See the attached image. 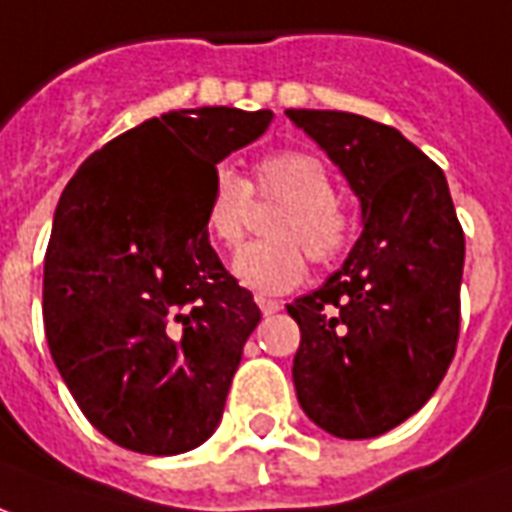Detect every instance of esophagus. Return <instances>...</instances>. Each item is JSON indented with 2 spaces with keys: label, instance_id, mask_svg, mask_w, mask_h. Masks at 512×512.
Masks as SVG:
<instances>
[{
  "label": "esophagus",
  "instance_id": "obj_1",
  "mask_svg": "<svg viewBox=\"0 0 512 512\" xmlns=\"http://www.w3.org/2000/svg\"><path fill=\"white\" fill-rule=\"evenodd\" d=\"M255 304L260 306V312L263 314H276L279 309H282V304H279V301H271V298H263V295H257Z\"/></svg>",
  "mask_w": 512,
  "mask_h": 512
}]
</instances>
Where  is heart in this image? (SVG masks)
Listing matches in <instances>:
<instances>
[{
    "mask_svg": "<svg viewBox=\"0 0 512 512\" xmlns=\"http://www.w3.org/2000/svg\"><path fill=\"white\" fill-rule=\"evenodd\" d=\"M252 192L263 203L285 206L268 225L263 244L241 249L233 274L257 293H287L304 282L306 255L333 263L350 249L352 217L336 200V176L312 151H274L257 162L252 181L236 170L217 168L203 208L208 238L222 249H236L246 236Z\"/></svg>",
    "mask_w": 512,
    "mask_h": 512,
    "instance_id": "obj_1",
    "label": "heart"
}]
</instances>
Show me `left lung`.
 Wrapping results in <instances>:
<instances>
[{"label":"left lung","mask_w":512,"mask_h":512,"mask_svg":"<svg viewBox=\"0 0 512 512\" xmlns=\"http://www.w3.org/2000/svg\"><path fill=\"white\" fill-rule=\"evenodd\" d=\"M361 200L363 233L323 287L287 304L301 328V410L342 439L380 437L431 399L456 355L464 230L445 173L388 124L287 111Z\"/></svg>","instance_id":"left-lung-1"}]
</instances>
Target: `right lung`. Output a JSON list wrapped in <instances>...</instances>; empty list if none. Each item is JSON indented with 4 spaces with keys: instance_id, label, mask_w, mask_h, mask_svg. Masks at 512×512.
<instances>
[{
    "instance_id": "1",
    "label": "right lung",
    "mask_w": 512,
    "mask_h": 512,
    "mask_svg": "<svg viewBox=\"0 0 512 512\" xmlns=\"http://www.w3.org/2000/svg\"><path fill=\"white\" fill-rule=\"evenodd\" d=\"M271 119L225 105L162 113L64 187L45 252V339L83 415L121 448L187 453L222 420L260 309L208 244L203 208L217 162Z\"/></svg>"
}]
</instances>
